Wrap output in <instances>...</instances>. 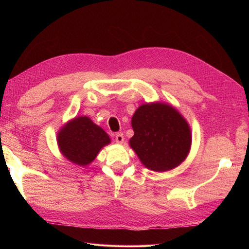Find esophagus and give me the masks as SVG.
<instances>
[{
	"instance_id": "esophagus-1",
	"label": "esophagus",
	"mask_w": 249,
	"mask_h": 249,
	"mask_svg": "<svg viewBox=\"0 0 249 249\" xmlns=\"http://www.w3.org/2000/svg\"><path fill=\"white\" fill-rule=\"evenodd\" d=\"M115 140H116V143H118V144H120V143H123L124 140V134L122 132H119L115 135Z\"/></svg>"
}]
</instances>
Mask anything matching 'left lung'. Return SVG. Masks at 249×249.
Here are the masks:
<instances>
[{"instance_id":"1","label":"left lung","mask_w":249,"mask_h":249,"mask_svg":"<svg viewBox=\"0 0 249 249\" xmlns=\"http://www.w3.org/2000/svg\"><path fill=\"white\" fill-rule=\"evenodd\" d=\"M130 146L150 170L178 167L189 154L192 135L187 120L168 104H143L132 117Z\"/></svg>"}]
</instances>
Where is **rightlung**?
I'll use <instances>...</instances> for the list:
<instances>
[{"label": "right lung", "mask_w": 249, "mask_h": 249, "mask_svg": "<svg viewBox=\"0 0 249 249\" xmlns=\"http://www.w3.org/2000/svg\"><path fill=\"white\" fill-rule=\"evenodd\" d=\"M57 142L60 152L67 160L79 166H86L111 139L89 117L79 116L61 127L57 134Z\"/></svg>", "instance_id": "1"}]
</instances>
